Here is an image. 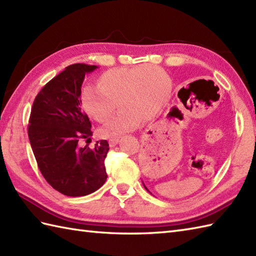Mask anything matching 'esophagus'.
<instances>
[{"label": "esophagus", "instance_id": "34e87169", "mask_svg": "<svg viewBox=\"0 0 256 256\" xmlns=\"http://www.w3.org/2000/svg\"><path fill=\"white\" fill-rule=\"evenodd\" d=\"M118 140H120L118 138H112L108 140V144H110L111 148H114V146H116L118 143Z\"/></svg>", "mask_w": 256, "mask_h": 256}]
</instances>
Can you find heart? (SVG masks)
<instances>
[{"mask_svg":"<svg viewBox=\"0 0 256 256\" xmlns=\"http://www.w3.org/2000/svg\"><path fill=\"white\" fill-rule=\"evenodd\" d=\"M170 79L155 64L112 68L96 78V86L81 90L84 112L96 122L106 123L118 104L122 110L101 128L106 138L116 136L136 128L144 118L153 120L165 106L170 94Z\"/></svg>","mask_w":256,"mask_h":256,"instance_id":"heart-1","label":"heart"}]
</instances>
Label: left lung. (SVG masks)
Instances as JSON below:
<instances>
[{
  "instance_id": "left-lung-1",
  "label": "left lung",
  "mask_w": 256,
  "mask_h": 256,
  "mask_svg": "<svg viewBox=\"0 0 256 256\" xmlns=\"http://www.w3.org/2000/svg\"><path fill=\"white\" fill-rule=\"evenodd\" d=\"M182 90H180V91H179V94H178L179 98H180V96H180V94H182ZM182 104H184V106H186V99H184V98H182ZM172 111H174V113H179V110H178V108H172ZM144 187H145V186H144ZM145 188H146V187H145ZM146 189H148V188H146Z\"/></svg>"
}]
</instances>
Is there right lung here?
<instances>
[{
  "label": "right lung",
  "instance_id": "1",
  "mask_svg": "<svg viewBox=\"0 0 256 256\" xmlns=\"http://www.w3.org/2000/svg\"><path fill=\"white\" fill-rule=\"evenodd\" d=\"M96 66L74 64L47 82L32 102L28 138L38 168L46 182L69 197L94 192L106 182V140L94 148L80 146L91 140V122L81 108L86 74Z\"/></svg>",
  "mask_w": 256,
  "mask_h": 256
}]
</instances>
